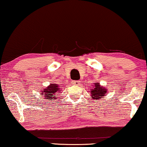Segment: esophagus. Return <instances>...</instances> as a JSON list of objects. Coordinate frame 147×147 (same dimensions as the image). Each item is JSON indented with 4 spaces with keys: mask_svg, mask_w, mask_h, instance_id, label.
I'll return each mask as SVG.
<instances>
[{
    "mask_svg": "<svg viewBox=\"0 0 147 147\" xmlns=\"http://www.w3.org/2000/svg\"><path fill=\"white\" fill-rule=\"evenodd\" d=\"M80 83H81V81H72V84L75 85H79L80 84Z\"/></svg>",
    "mask_w": 147,
    "mask_h": 147,
    "instance_id": "obj_1",
    "label": "esophagus"
}]
</instances>
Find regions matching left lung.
I'll return each mask as SVG.
<instances>
[{"instance_id": "obj_1", "label": "left lung", "mask_w": 147, "mask_h": 147, "mask_svg": "<svg viewBox=\"0 0 147 147\" xmlns=\"http://www.w3.org/2000/svg\"><path fill=\"white\" fill-rule=\"evenodd\" d=\"M90 90L92 98L94 100H99L103 96H105L107 89L102 86H100L99 83H94V86Z\"/></svg>"}]
</instances>
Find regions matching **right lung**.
I'll use <instances>...</instances> for the list:
<instances>
[{
	"instance_id": "obj_1",
	"label": "right lung",
	"mask_w": 147,
	"mask_h": 147,
	"mask_svg": "<svg viewBox=\"0 0 147 147\" xmlns=\"http://www.w3.org/2000/svg\"><path fill=\"white\" fill-rule=\"evenodd\" d=\"M61 91V88L56 84H50L47 87L44 89L40 93L42 96H45L46 99L56 100L57 94Z\"/></svg>"
}]
</instances>
